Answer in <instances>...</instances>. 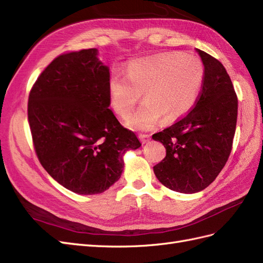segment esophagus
Instances as JSON below:
<instances>
[{
	"mask_svg": "<svg viewBox=\"0 0 263 263\" xmlns=\"http://www.w3.org/2000/svg\"><path fill=\"white\" fill-rule=\"evenodd\" d=\"M139 138H140L141 141H142V143H145V142H147V141L150 140L149 134H140Z\"/></svg>",
	"mask_w": 263,
	"mask_h": 263,
	"instance_id": "obj_1",
	"label": "esophagus"
}]
</instances>
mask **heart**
<instances>
[{
  "label": "heart",
  "mask_w": 263,
  "mask_h": 263,
  "mask_svg": "<svg viewBox=\"0 0 263 263\" xmlns=\"http://www.w3.org/2000/svg\"><path fill=\"white\" fill-rule=\"evenodd\" d=\"M205 77L204 63L193 54L167 52L134 60L126 76L114 72L109 80V101L120 118L130 117L144 94V102L127 124L150 129L163 119L172 122L196 106Z\"/></svg>",
  "instance_id": "obj_1"
}]
</instances>
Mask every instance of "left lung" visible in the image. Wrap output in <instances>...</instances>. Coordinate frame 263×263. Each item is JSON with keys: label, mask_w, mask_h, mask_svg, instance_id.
Returning <instances> with one entry per match:
<instances>
[{"label": "left lung", "mask_w": 263, "mask_h": 263, "mask_svg": "<svg viewBox=\"0 0 263 263\" xmlns=\"http://www.w3.org/2000/svg\"><path fill=\"white\" fill-rule=\"evenodd\" d=\"M205 77L196 106L152 139L165 147V158L153 166L158 180L170 190L194 193L211 184L232 150L238 97L224 66L198 50Z\"/></svg>", "instance_id": "left-lung-1"}]
</instances>
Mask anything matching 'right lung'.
Wrapping results in <instances>:
<instances>
[{
    "instance_id": "add662e5",
    "label": "right lung",
    "mask_w": 263,
    "mask_h": 263,
    "mask_svg": "<svg viewBox=\"0 0 263 263\" xmlns=\"http://www.w3.org/2000/svg\"><path fill=\"white\" fill-rule=\"evenodd\" d=\"M98 50L71 51L45 67L29 94L28 119L40 163L79 194L102 193L120 179L123 154L141 146L109 109V67Z\"/></svg>"
}]
</instances>
